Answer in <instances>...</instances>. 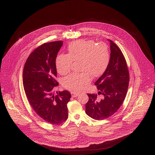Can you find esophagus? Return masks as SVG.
<instances>
[{"instance_id":"1","label":"esophagus","mask_w":155,"mask_h":155,"mask_svg":"<svg viewBox=\"0 0 155 155\" xmlns=\"http://www.w3.org/2000/svg\"><path fill=\"white\" fill-rule=\"evenodd\" d=\"M78 93H74V92H72V93H71V95H72V97H76L77 96H78Z\"/></svg>"}]
</instances>
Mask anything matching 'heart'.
Wrapping results in <instances>:
<instances>
[{
  "label": "heart",
  "mask_w": 155,
  "mask_h": 155,
  "mask_svg": "<svg viewBox=\"0 0 155 155\" xmlns=\"http://www.w3.org/2000/svg\"><path fill=\"white\" fill-rule=\"evenodd\" d=\"M68 54H59L56 59L58 73L64 75L71 69L72 62H78L81 73L72 74L64 78L62 86L73 92H80L91 81V75L97 77L106 71L110 62V51L104 43L95 44L91 40H79L71 43Z\"/></svg>",
  "instance_id": "obj_1"
}]
</instances>
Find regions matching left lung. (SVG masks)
I'll list each match as a JSON object with an SVG mask.
<instances>
[{"instance_id": "1", "label": "left lung", "mask_w": 155, "mask_h": 155, "mask_svg": "<svg viewBox=\"0 0 155 155\" xmlns=\"http://www.w3.org/2000/svg\"><path fill=\"white\" fill-rule=\"evenodd\" d=\"M110 59L108 67L95 82L97 94H87L89 101L86 104V114L91 118L102 120L113 115L122 105L127 91L129 74L125 58L116 44L111 40Z\"/></svg>"}]
</instances>
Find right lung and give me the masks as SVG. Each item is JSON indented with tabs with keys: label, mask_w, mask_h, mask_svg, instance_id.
Wrapping results in <instances>:
<instances>
[{
	"label": "right lung",
	"mask_w": 155,
	"mask_h": 155,
	"mask_svg": "<svg viewBox=\"0 0 155 155\" xmlns=\"http://www.w3.org/2000/svg\"><path fill=\"white\" fill-rule=\"evenodd\" d=\"M62 41L44 43L28 57L24 66L23 83L27 99L34 112L43 120L56 125L68 118V91H58L56 58Z\"/></svg>",
	"instance_id": "obj_1"
}]
</instances>
